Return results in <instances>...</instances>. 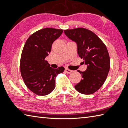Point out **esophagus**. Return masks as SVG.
Instances as JSON below:
<instances>
[{
	"mask_svg": "<svg viewBox=\"0 0 128 128\" xmlns=\"http://www.w3.org/2000/svg\"><path fill=\"white\" fill-rule=\"evenodd\" d=\"M65 71H66V73H68V74H70V73L73 72V70H70V69H69L68 68H66V69H65Z\"/></svg>",
	"mask_w": 128,
	"mask_h": 128,
	"instance_id": "34e87169",
	"label": "esophagus"
}]
</instances>
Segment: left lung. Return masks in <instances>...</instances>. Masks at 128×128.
<instances>
[{
    "instance_id": "obj_1",
    "label": "left lung",
    "mask_w": 128,
    "mask_h": 128,
    "mask_svg": "<svg viewBox=\"0 0 128 128\" xmlns=\"http://www.w3.org/2000/svg\"><path fill=\"white\" fill-rule=\"evenodd\" d=\"M70 40L76 42L77 52L88 66L82 74V80L74 86L77 92L92 94L104 83L110 68V58L107 47L102 40L92 32L83 28L64 30Z\"/></svg>"
}]
</instances>
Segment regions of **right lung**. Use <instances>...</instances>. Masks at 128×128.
Wrapping results in <instances>:
<instances>
[{
  "label": "right lung",
  "mask_w": 128,
  "mask_h": 128,
  "mask_svg": "<svg viewBox=\"0 0 128 128\" xmlns=\"http://www.w3.org/2000/svg\"><path fill=\"white\" fill-rule=\"evenodd\" d=\"M63 30L46 28L32 34L26 41L20 59V71L25 84L34 94H49L55 88V78L64 71L63 66L54 69L45 60L53 42Z\"/></svg>",
  "instance_id": "obj_1"
}]
</instances>
